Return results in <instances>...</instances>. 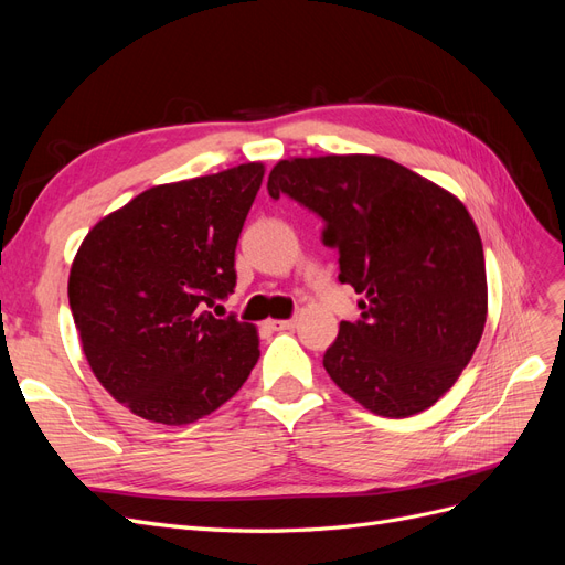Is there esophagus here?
Segmentation results:
<instances>
[{"mask_svg":"<svg viewBox=\"0 0 565 565\" xmlns=\"http://www.w3.org/2000/svg\"><path fill=\"white\" fill-rule=\"evenodd\" d=\"M273 330H292L297 324V318H289V320H270L268 322Z\"/></svg>","mask_w":565,"mask_h":565,"instance_id":"1","label":"esophagus"}]
</instances>
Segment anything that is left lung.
Returning <instances> with one entry per match:
<instances>
[{"mask_svg":"<svg viewBox=\"0 0 565 565\" xmlns=\"http://www.w3.org/2000/svg\"><path fill=\"white\" fill-rule=\"evenodd\" d=\"M268 195H289L322 218L339 252V282L363 299L341 322L322 365L380 417L401 419L450 391L488 316L483 243L446 188L380 156L280 160Z\"/></svg>","mask_w":565,"mask_h":565,"instance_id":"1","label":"left lung"}]
</instances>
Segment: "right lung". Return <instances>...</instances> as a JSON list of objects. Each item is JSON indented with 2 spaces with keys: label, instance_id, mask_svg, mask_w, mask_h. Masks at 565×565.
Here are the masks:
<instances>
[{
  "label": "right lung",
  "instance_id": "obj_1",
  "mask_svg": "<svg viewBox=\"0 0 565 565\" xmlns=\"http://www.w3.org/2000/svg\"><path fill=\"white\" fill-rule=\"evenodd\" d=\"M262 162L152 185L84 237L67 278L82 351L110 396L181 426L233 398L259 361L249 322L214 318L235 287V247Z\"/></svg>",
  "mask_w": 565,
  "mask_h": 565
}]
</instances>
